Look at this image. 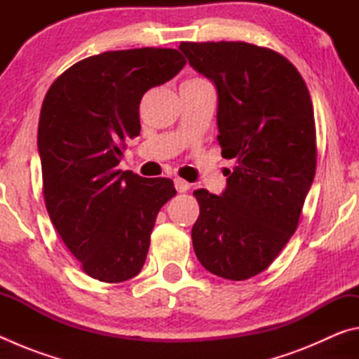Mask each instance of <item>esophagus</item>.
<instances>
[{
  "label": "esophagus",
  "mask_w": 359,
  "mask_h": 359,
  "mask_svg": "<svg viewBox=\"0 0 359 359\" xmlns=\"http://www.w3.org/2000/svg\"><path fill=\"white\" fill-rule=\"evenodd\" d=\"M174 185H175V190H177L179 193H185L187 190H190V187H191L187 180L180 179V177L174 179Z\"/></svg>",
  "instance_id": "esophagus-1"
}]
</instances>
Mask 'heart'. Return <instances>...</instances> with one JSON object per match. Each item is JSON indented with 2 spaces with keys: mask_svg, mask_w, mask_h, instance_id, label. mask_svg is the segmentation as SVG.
I'll return each instance as SVG.
<instances>
[{
  "mask_svg": "<svg viewBox=\"0 0 359 359\" xmlns=\"http://www.w3.org/2000/svg\"><path fill=\"white\" fill-rule=\"evenodd\" d=\"M191 81H203V79H191Z\"/></svg>",
  "mask_w": 359,
  "mask_h": 359,
  "instance_id": "b5f03b06",
  "label": "heart"
}]
</instances>
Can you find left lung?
Here are the masks:
<instances>
[{
	"label": "left lung",
	"mask_w": 359,
	"mask_h": 359,
	"mask_svg": "<svg viewBox=\"0 0 359 359\" xmlns=\"http://www.w3.org/2000/svg\"><path fill=\"white\" fill-rule=\"evenodd\" d=\"M194 69L215 83L218 144L234 158L222 196L193 194L194 253L205 269L247 280L269 267L299 224L317 169L311 95L276 50L241 41L182 42Z\"/></svg>",
	"instance_id": "obj_1"
}]
</instances>
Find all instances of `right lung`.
Segmentation results:
<instances>
[{
    "instance_id": "add662e5",
    "label": "right lung",
    "mask_w": 359,
    "mask_h": 359,
    "mask_svg": "<svg viewBox=\"0 0 359 359\" xmlns=\"http://www.w3.org/2000/svg\"><path fill=\"white\" fill-rule=\"evenodd\" d=\"M175 48L104 52L58 76L41 107L38 149L46 209L85 274L118 283L141 272L171 179L120 171L126 139L139 136L147 90L185 66Z\"/></svg>"
}]
</instances>
